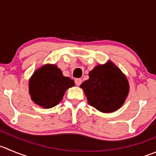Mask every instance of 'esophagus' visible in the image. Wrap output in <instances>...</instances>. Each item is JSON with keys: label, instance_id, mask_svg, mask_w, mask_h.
Here are the masks:
<instances>
[{"label": "esophagus", "instance_id": "obj_1", "mask_svg": "<svg viewBox=\"0 0 156 156\" xmlns=\"http://www.w3.org/2000/svg\"><path fill=\"white\" fill-rule=\"evenodd\" d=\"M75 84L78 86H79L80 84H81V82H82V81H81V78H76V79L75 80Z\"/></svg>", "mask_w": 156, "mask_h": 156}]
</instances>
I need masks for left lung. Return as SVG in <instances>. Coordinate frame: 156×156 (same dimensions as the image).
<instances>
[{"label":"left lung","mask_w":156,"mask_h":156,"mask_svg":"<svg viewBox=\"0 0 156 156\" xmlns=\"http://www.w3.org/2000/svg\"><path fill=\"white\" fill-rule=\"evenodd\" d=\"M81 87L88 104L103 113H111L120 108L129 92L127 79L111 62L96 66Z\"/></svg>","instance_id":"1"}]
</instances>
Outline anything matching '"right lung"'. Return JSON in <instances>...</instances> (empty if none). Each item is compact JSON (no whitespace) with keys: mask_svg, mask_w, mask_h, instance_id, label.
<instances>
[{"mask_svg":"<svg viewBox=\"0 0 156 156\" xmlns=\"http://www.w3.org/2000/svg\"><path fill=\"white\" fill-rule=\"evenodd\" d=\"M75 85L73 80L63 76L54 65H46L33 73L29 83L31 98L44 108L55 107L63 98L69 87Z\"/></svg>","mask_w":156,"mask_h":156,"instance_id":"1","label":"right lung"}]
</instances>
